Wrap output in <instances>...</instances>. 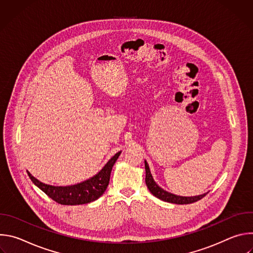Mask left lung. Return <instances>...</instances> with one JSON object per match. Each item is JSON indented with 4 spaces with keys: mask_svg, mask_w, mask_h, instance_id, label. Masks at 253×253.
Wrapping results in <instances>:
<instances>
[{
    "mask_svg": "<svg viewBox=\"0 0 253 253\" xmlns=\"http://www.w3.org/2000/svg\"><path fill=\"white\" fill-rule=\"evenodd\" d=\"M145 171H146V177H145V182L146 185L149 189V191L157 198L165 201V202H169V203H175V204H189V203H193L196 202L198 200H200L201 198H203L207 193L201 194V195H197V196H179V195H175L173 193H170L166 190H164L163 188H161L156 182L155 180L153 179V176L150 172V168L149 165L147 163V161L145 160Z\"/></svg>",
    "mask_w": 253,
    "mask_h": 253,
    "instance_id": "left-lung-1",
    "label": "left lung"
}]
</instances>
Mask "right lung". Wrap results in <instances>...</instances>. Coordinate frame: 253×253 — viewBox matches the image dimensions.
I'll return each mask as SVG.
<instances>
[{
    "label": "right lung",
    "mask_w": 253,
    "mask_h": 253,
    "mask_svg": "<svg viewBox=\"0 0 253 253\" xmlns=\"http://www.w3.org/2000/svg\"><path fill=\"white\" fill-rule=\"evenodd\" d=\"M120 154L121 151L116 153L96 175L74 185L54 186L45 184L37 178H35L28 170L27 173L32 182L57 203L63 205L86 204L97 200L101 195H103L108 184H109L112 168Z\"/></svg>",
    "instance_id": "add662e5"
}]
</instances>
